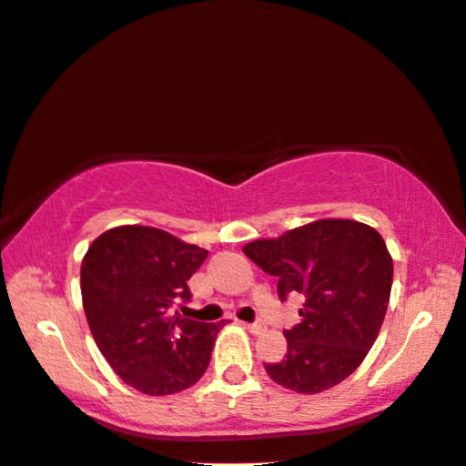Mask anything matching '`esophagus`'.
<instances>
[{
  "instance_id": "obj_1",
  "label": "esophagus",
  "mask_w": 466,
  "mask_h": 466,
  "mask_svg": "<svg viewBox=\"0 0 466 466\" xmlns=\"http://www.w3.org/2000/svg\"><path fill=\"white\" fill-rule=\"evenodd\" d=\"M245 329H248L251 332H261L263 330V324L261 322H242Z\"/></svg>"
}]
</instances>
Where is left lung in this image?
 Here are the masks:
<instances>
[{
	"label": "left lung",
	"mask_w": 466,
	"mask_h": 466,
	"mask_svg": "<svg viewBox=\"0 0 466 466\" xmlns=\"http://www.w3.org/2000/svg\"><path fill=\"white\" fill-rule=\"evenodd\" d=\"M263 272L278 276V297L303 295L301 322L284 332L287 356L263 364L278 385L320 393L362 364L385 320L393 259L374 228L320 219L280 238L245 245Z\"/></svg>",
	"instance_id": "left-lung-1"
}]
</instances>
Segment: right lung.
I'll return each mask as SVG.
<instances>
[{"instance_id": "add662e5", "label": "right lung", "mask_w": 466, "mask_h": 466, "mask_svg": "<svg viewBox=\"0 0 466 466\" xmlns=\"http://www.w3.org/2000/svg\"><path fill=\"white\" fill-rule=\"evenodd\" d=\"M207 251L148 226L100 234L81 263V295L94 341L125 383L177 393L203 377L224 322L182 318L188 280Z\"/></svg>"}]
</instances>
